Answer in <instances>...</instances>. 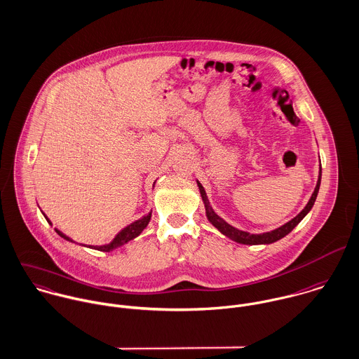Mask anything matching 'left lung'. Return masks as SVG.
<instances>
[{
    "instance_id": "obj_1",
    "label": "left lung",
    "mask_w": 359,
    "mask_h": 359,
    "mask_svg": "<svg viewBox=\"0 0 359 359\" xmlns=\"http://www.w3.org/2000/svg\"><path fill=\"white\" fill-rule=\"evenodd\" d=\"M320 179H322V168L319 170V177H318V183H316V187L308 201V204L305 205V208L295 216L292 217L290 222L285 223L283 226L272 230V231H266V233H261V234H251L248 231H243V230H238L236 227H233L231 224H229L227 222H224L220 216H217L215 214V211L212 210V207L210 205V201H208V197H207V193L203 187V184L197 180V184H198V189H200V193H201V197H203V201H204V205H205V212H207V217L208 220L215 226L216 229L224 234L226 237L231 238L233 241L236 243H240V244H247V245H257V244H272L280 238H283L285 236H287L304 217L305 215L311 211V208L313 207L315 204V200L318 197V191H319V187H320Z\"/></svg>"
}]
</instances>
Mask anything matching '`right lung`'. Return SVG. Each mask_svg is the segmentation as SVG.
I'll return each mask as SVG.
<instances>
[{"mask_svg":"<svg viewBox=\"0 0 359 359\" xmlns=\"http://www.w3.org/2000/svg\"><path fill=\"white\" fill-rule=\"evenodd\" d=\"M154 184H155V183H154ZM43 215L46 216V214H43ZM46 219L50 222V219H48L47 216H46ZM149 219H151V212L147 214V215H144L142 219H139V220L130 223V224L126 226L123 230H121L109 244H105V245H84V247H88V248H93V250H98V251H104V252H109V251H112V250H115V248H118V247H121V245L129 243L130 240L136 238V237L143 231L144 229L147 227ZM55 231H57L62 238H65V240H68V241H71V243H74L71 237L65 236L61 230L55 229Z\"/></svg>","mask_w":359,"mask_h":359,"instance_id":"obj_1","label":"right lung"}]
</instances>
